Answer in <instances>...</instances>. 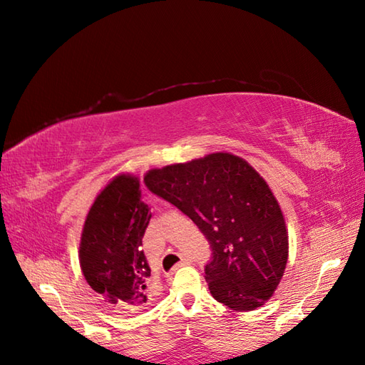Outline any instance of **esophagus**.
<instances>
[{
	"label": "esophagus",
	"instance_id": "1",
	"mask_svg": "<svg viewBox=\"0 0 365 365\" xmlns=\"http://www.w3.org/2000/svg\"><path fill=\"white\" fill-rule=\"evenodd\" d=\"M188 263H191V259L188 257V255H183L182 260L177 263V267H175V268H180V267H183V265H188Z\"/></svg>",
	"mask_w": 365,
	"mask_h": 365
}]
</instances>
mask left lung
<instances>
[{
    "instance_id": "obj_1",
    "label": "left lung",
    "mask_w": 365,
    "mask_h": 365,
    "mask_svg": "<svg viewBox=\"0 0 365 365\" xmlns=\"http://www.w3.org/2000/svg\"><path fill=\"white\" fill-rule=\"evenodd\" d=\"M144 180L210 243L205 279L216 301L246 312L273 297L289 259V234L276 196L250 163L216 152L150 169Z\"/></svg>"
}]
</instances>
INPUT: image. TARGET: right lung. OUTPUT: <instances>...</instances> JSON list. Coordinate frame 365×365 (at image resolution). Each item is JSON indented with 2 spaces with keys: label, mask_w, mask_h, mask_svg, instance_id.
Returning <instances> with one entry per match:
<instances>
[{
  "label": "right lung",
  "mask_w": 365,
  "mask_h": 365,
  "mask_svg": "<svg viewBox=\"0 0 365 365\" xmlns=\"http://www.w3.org/2000/svg\"><path fill=\"white\" fill-rule=\"evenodd\" d=\"M150 218L139 178L119 174L98 192L84 220L78 251L83 276L115 307L141 309L149 299L150 268L141 245Z\"/></svg>",
  "instance_id": "add662e5"
}]
</instances>
